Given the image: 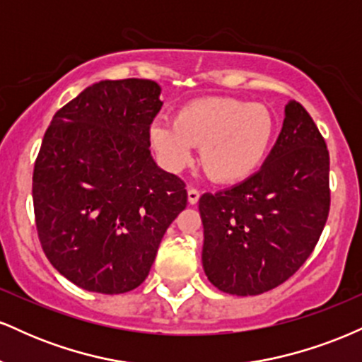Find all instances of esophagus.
<instances>
[{
  "mask_svg": "<svg viewBox=\"0 0 362 362\" xmlns=\"http://www.w3.org/2000/svg\"><path fill=\"white\" fill-rule=\"evenodd\" d=\"M199 197H201V192H199L197 189H194V187H189V190H187V199H189L190 204H197Z\"/></svg>",
  "mask_w": 362,
  "mask_h": 362,
  "instance_id": "obj_1",
  "label": "esophagus"
}]
</instances>
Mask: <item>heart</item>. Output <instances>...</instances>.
Returning a JSON list of instances; mask_svg holds the SVG:
<instances>
[{"mask_svg":"<svg viewBox=\"0 0 362 362\" xmlns=\"http://www.w3.org/2000/svg\"><path fill=\"white\" fill-rule=\"evenodd\" d=\"M274 119L267 107L228 97L185 103L173 122L156 119L149 126L151 146L170 170L184 168L201 146L206 172L223 184L250 177L267 156Z\"/></svg>","mask_w":362,"mask_h":362,"instance_id":"b5f03b06","label":"heart"}]
</instances>
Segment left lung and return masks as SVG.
<instances>
[{"label":"left lung","mask_w":362,"mask_h":362,"mask_svg":"<svg viewBox=\"0 0 362 362\" xmlns=\"http://www.w3.org/2000/svg\"><path fill=\"white\" fill-rule=\"evenodd\" d=\"M328 170L325 139L305 107L291 100L259 172L199 199L202 267L211 284L228 294L255 296L288 281L327 223Z\"/></svg>","instance_id":"8db88e82"}]
</instances>
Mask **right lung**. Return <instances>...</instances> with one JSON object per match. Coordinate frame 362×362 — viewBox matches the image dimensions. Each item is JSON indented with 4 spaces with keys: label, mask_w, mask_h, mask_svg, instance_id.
<instances>
[{
    "label": "right lung",
    "mask_w": 362,
    "mask_h": 362,
    "mask_svg": "<svg viewBox=\"0 0 362 362\" xmlns=\"http://www.w3.org/2000/svg\"><path fill=\"white\" fill-rule=\"evenodd\" d=\"M160 85L105 80L56 112L35 160V226L57 272L91 293L148 277L167 228L187 206L184 180L149 151Z\"/></svg>",
    "instance_id": "add662e5"
}]
</instances>
